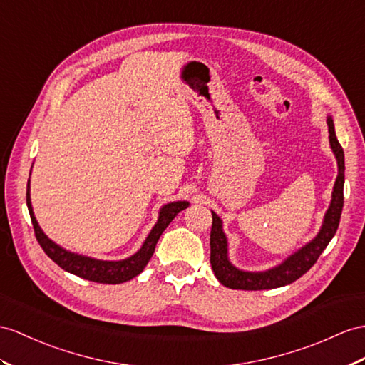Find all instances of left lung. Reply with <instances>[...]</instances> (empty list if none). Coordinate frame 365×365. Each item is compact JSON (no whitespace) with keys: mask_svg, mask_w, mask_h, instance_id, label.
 Wrapping results in <instances>:
<instances>
[{"mask_svg":"<svg viewBox=\"0 0 365 365\" xmlns=\"http://www.w3.org/2000/svg\"><path fill=\"white\" fill-rule=\"evenodd\" d=\"M328 133H330V147L337 163V176L334 181V187L331 192V201L328 206L322 226L319 229L317 235L297 250L288 255L280 264L274 266L266 271H243L238 269L235 264L229 260V245L227 237L223 230V221L212 210V230H210V264L213 274L221 285L230 289H246V291H259V289H272L289 285L302 277L311 266H313L319 255L324 252L328 243L334 237L337 226H339L341 213L344 207V181H345V161L344 150L336 138L333 118L328 115Z\"/></svg>","mask_w":365,"mask_h":365,"instance_id":"8db88e82","label":"left lung"}]
</instances>
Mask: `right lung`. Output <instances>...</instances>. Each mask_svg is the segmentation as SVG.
<instances>
[{"mask_svg":"<svg viewBox=\"0 0 365 365\" xmlns=\"http://www.w3.org/2000/svg\"><path fill=\"white\" fill-rule=\"evenodd\" d=\"M26 202H28L35 237H37L43 251L46 252V255L52 262H56L61 269L74 274L77 277L97 282V283H111V285L128 282L144 271L147 263L150 262V259H152L158 240L163 235L165 227L172 223V220L178 215V213L189 207V201H173V202L164 204V206L159 209V217H158L156 225L153 226L152 230H150L145 242L142 243L140 250L138 252H135L131 257H127V259L123 260H99L88 255L71 252L65 250V247L57 245L56 242H52V240L43 232L37 218L34 215V209L31 202V180L28 181Z\"/></svg>","mask_w":365,"mask_h":365,"instance_id":"obj_1","label":"right lung"}]
</instances>
